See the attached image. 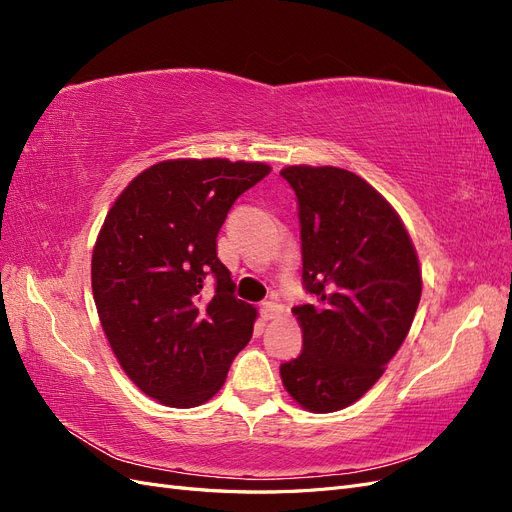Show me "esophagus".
Wrapping results in <instances>:
<instances>
[{
    "label": "esophagus",
    "mask_w": 512,
    "mask_h": 512,
    "mask_svg": "<svg viewBox=\"0 0 512 512\" xmlns=\"http://www.w3.org/2000/svg\"><path fill=\"white\" fill-rule=\"evenodd\" d=\"M260 314L265 320H273L282 314V305H277L275 301H265L260 305Z\"/></svg>",
    "instance_id": "34e87169"
}]
</instances>
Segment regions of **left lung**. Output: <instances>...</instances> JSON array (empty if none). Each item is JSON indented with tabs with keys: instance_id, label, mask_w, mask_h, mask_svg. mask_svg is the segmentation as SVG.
Masks as SVG:
<instances>
[{
	"instance_id": "1",
	"label": "left lung",
	"mask_w": 512,
	"mask_h": 512,
	"mask_svg": "<svg viewBox=\"0 0 512 512\" xmlns=\"http://www.w3.org/2000/svg\"><path fill=\"white\" fill-rule=\"evenodd\" d=\"M297 194L303 286L292 309L303 352L280 367L284 389L309 412L361 399L384 374L421 301V267L404 222L359 175L335 166H286Z\"/></svg>"
}]
</instances>
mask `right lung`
I'll use <instances>...</instances> for the list:
<instances>
[{
	"label": "right lung",
	"instance_id": "obj_1",
	"mask_svg": "<svg viewBox=\"0 0 512 512\" xmlns=\"http://www.w3.org/2000/svg\"><path fill=\"white\" fill-rule=\"evenodd\" d=\"M269 173L262 162L166 160L106 215L91 256L98 316L128 378L164 406L205 404L252 339L256 309L232 294L215 239L235 200Z\"/></svg>",
	"mask_w": 512,
	"mask_h": 512
}]
</instances>
